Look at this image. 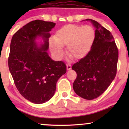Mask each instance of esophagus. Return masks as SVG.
I'll list each match as a JSON object with an SVG mask.
<instances>
[{
  "label": "esophagus",
  "instance_id": "esophagus-1",
  "mask_svg": "<svg viewBox=\"0 0 129 129\" xmlns=\"http://www.w3.org/2000/svg\"><path fill=\"white\" fill-rule=\"evenodd\" d=\"M66 67H67V70H69L72 69V66H71V64H67Z\"/></svg>",
  "mask_w": 129,
  "mask_h": 129
}]
</instances>
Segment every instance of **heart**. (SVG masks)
<instances>
[{"mask_svg": "<svg viewBox=\"0 0 129 129\" xmlns=\"http://www.w3.org/2000/svg\"><path fill=\"white\" fill-rule=\"evenodd\" d=\"M96 33L92 26L68 24L58 30L54 39L49 41L51 52L57 58L63 52V47L66 46L67 53L74 59L84 58L91 50L94 43Z\"/></svg>", "mask_w": 129, "mask_h": 129, "instance_id": "obj_1", "label": "heart"}]
</instances>
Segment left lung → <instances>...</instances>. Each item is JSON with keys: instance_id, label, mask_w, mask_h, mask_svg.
Returning a JSON list of instances; mask_svg holds the SVG:
<instances>
[{"instance_id": "left-lung-1", "label": "left lung", "mask_w": 129, "mask_h": 129, "mask_svg": "<svg viewBox=\"0 0 129 129\" xmlns=\"http://www.w3.org/2000/svg\"><path fill=\"white\" fill-rule=\"evenodd\" d=\"M86 20L94 27L96 37L89 53L72 66L77 73L73 87L79 96L93 100L103 94L115 78L119 52L110 31L94 20Z\"/></svg>"}]
</instances>
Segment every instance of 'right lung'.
I'll use <instances>...</instances> for the list:
<instances>
[{
	"label": "right lung",
	"mask_w": 129,
	"mask_h": 129,
	"mask_svg": "<svg viewBox=\"0 0 129 129\" xmlns=\"http://www.w3.org/2000/svg\"><path fill=\"white\" fill-rule=\"evenodd\" d=\"M55 23L36 20L28 23L12 37L9 69L19 93L35 104L46 102L53 96L56 83L66 73V66L49 56L50 31ZM39 38L42 42L39 44Z\"/></svg>",
	"instance_id": "obj_1"
}]
</instances>
